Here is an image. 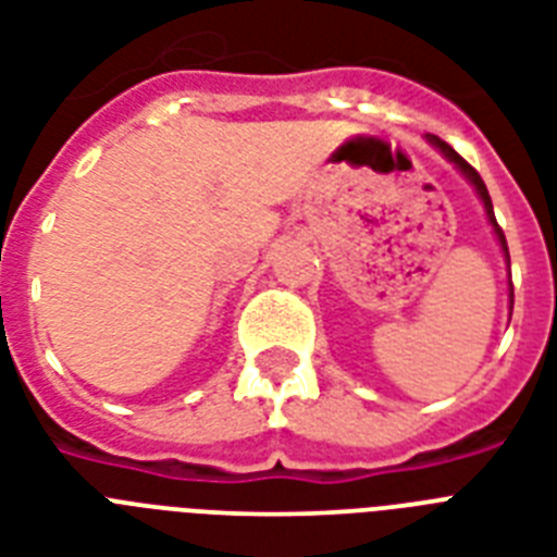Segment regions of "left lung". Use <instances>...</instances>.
<instances>
[{
    "instance_id": "obj_1",
    "label": "left lung",
    "mask_w": 557,
    "mask_h": 557,
    "mask_svg": "<svg viewBox=\"0 0 557 557\" xmlns=\"http://www.w3.org/2000/svg\"><path fill=\"white\" fill-rule=\"evenodd\" d=\"M426 139H429V143H432V146L437 148V151L443 153V157H446V160H449V162H455V165H458V169H460V174L467 176L469 183L474 185V191H478V197H481V200H483V208H486V216H490L492 228H495V237H498L500 248H504V257H506V263H509V248H506V237H504V232H500L498 220H495V211H492L490 191H486V183H483V180H481V174H478V171H474L472 165H469V162L463 160V157H460V153L455 151V148L449 146V143H443V139H441V137H435V134H429ZM509 297H512V294H509Z\"/></svg>"
}]
</instances>
